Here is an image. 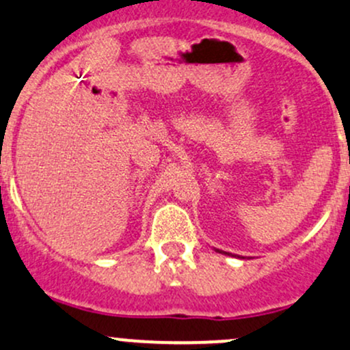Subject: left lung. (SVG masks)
I'll list each match as a JSON object with an SVG mask.
<instances>
[{
  "label": "left lung",
  "mask_w": 350,
  "mask_h": 350,
  "mask_svg": "<svg viewBox=\"0 0 350 350\" xmlns=\"http://www.w3.org/2000/svg\"><path fill=\"white\" fill-rule=\"evenodd\" d=\"M217 251V253H222V254H229V253H226V251H221V250H215Z\"/></svg>",
  "instance_id": "left-lung-1"
}]
</instances>
